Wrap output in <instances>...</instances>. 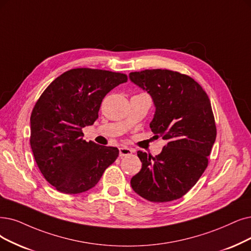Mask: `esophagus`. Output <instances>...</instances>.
I'll list each match as a JSON object with an SVG mask.
<instances>
[{
    "mask_svg": "<svg viewBox=\"0 0 251 251\" xmlns=\"http://www.w3.org/2000/svg\"><path fill=\"white\" fill-rule=\"evenodd\" d=\"M135 152V150L132 148H128L126 146H122L119 148V156H126Z\"/></svg>",
    "mask_w": 251,
    "mask_h": 251,
    "instance_id": "1",
    "label": "esophagus"
}]
</instances>
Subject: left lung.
<instances>
[{
	"label": "left lung",
	"instance_id": "obj_1",
	"mask_svg": "<svg viewBox=\"0 0 251 251\" xmlns=\"http://www.w3.org/2000/svg\"><path fill=\"white\" fill-rule=\"evenodd\" d=\"M131 81L151 97L155 112L149 126L167 141L155 157L138 151L142 169L131 179L134 192L150 202L184 196L208 166L216 138L211 103L189 76L170 70L129 73Z\"/></svg>",
	"mask_w": 251,
	"mask_h": 251
}]
</instances>
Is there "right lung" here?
<instances>
[{
	"instance_id": "1",
	"label": "right lung",
	"mask_w": 251,
	"mask_h": 251,
	"mask_svg": "<svg viewBox=\"0 0 251 251\" xmlns=\"http://www.w3.org/2000/svg\"><path fill=\"white\" fill-rule=\"evenodd\" d=\"M126 81L122 73L72 69L53 80L38 100L29 142L40 171L58 192H86L115 162L119 150L86 142L82 128L98 119L104 97Z\"/></svg>"
}]
</instances>
